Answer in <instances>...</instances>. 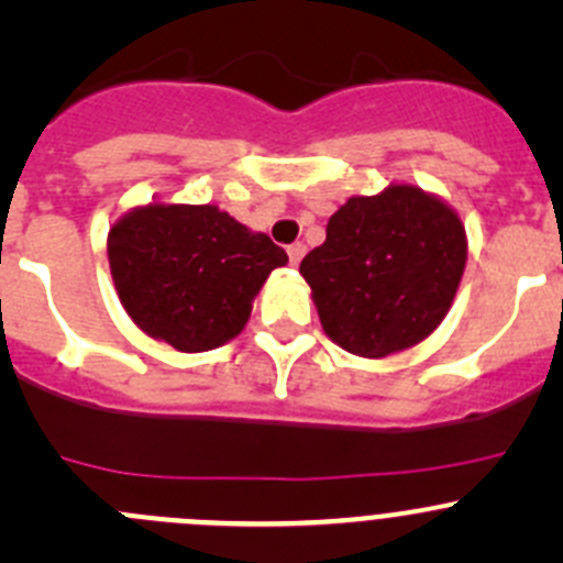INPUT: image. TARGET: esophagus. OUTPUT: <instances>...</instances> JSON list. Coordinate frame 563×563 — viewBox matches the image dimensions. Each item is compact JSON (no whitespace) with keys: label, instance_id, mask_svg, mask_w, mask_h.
Masks as SVG:
<instances>
[{"label":"esophagus","instance_id":"esophagus-1","mask_svg":"<svg viewBox=\"0 0 563 563\" xmlns=\"http://www.w3.org/2000/svg\"><path fill=\"white\" fill-rule=\"evenodd\" d=\"M302 255H305V245H302V242H297V245L288 247V261H291L294 266H297L299 261H302Z\"/></svg>","mask_w":563,"mask_h":563}]
</instances>
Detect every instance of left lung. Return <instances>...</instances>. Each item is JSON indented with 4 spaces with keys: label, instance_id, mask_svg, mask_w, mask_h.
Wrapping results in <instances>:
<instances>
[{
    "label": "left lung",
    "instance_id": "1",
    "mask_svg": "<svg viewBox=\"0 0 563 563\" xmlns=\"http://www.w3.org/2000/svg\"><path fill=\"white\" fill-rule=\"evenodd\" d=\"M468 242L457 212L433 192L389 185L329 218L327 242L299 264L329 340L382 360L422 343L450 313Z\"/></svg>",
    "mask_w": 563,
    "mask_h": 563
}]
</instances>
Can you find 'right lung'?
I'll use <instances>...</instances> for the list:
<instances>
[{
    "label": "right lung",
    "mask_w": 563,
    "mask_h": 563,
    "mask_svg": "<svg viewBox=\"0 0 563 563\" xmlns=\"http://www.w3.org/2000/svg\"><path fill=\"white\" fill-rule=\"evenodd\" d=\"M286 250L212 203H146L108 231V266L135 327L185 354L245 329L255 294Z\"/></svg>",
    "instance_id": "add662e5"
}]
</instances>
